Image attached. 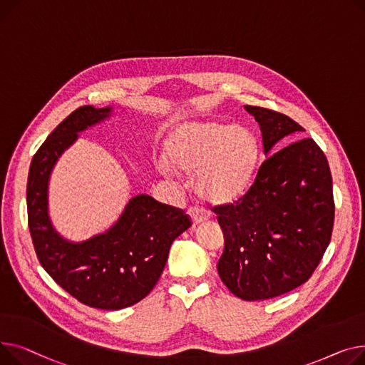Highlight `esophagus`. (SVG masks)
<instances>
[{
	"label": "esophagus",
	"mask_w": 365,
	"mask_h": 365,
	"mask_svg": "<svg viewBox=\"0 0 365 365\" xmlns=\"http://www.w3.org/2000/svg\"><path fill=\"white\" fill-rule=\"evenodd\" d=\"M188 217L191 218V222L192 225H199L205 221H207V215L202 210V209H197V207H190L188 209Z\"/></svg>",
	"instance_id": "esophagus-1"
}]
</instances>
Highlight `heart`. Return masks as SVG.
I'll return each instance as SVG.
<instances>
[{
	"label": "heart",
	"mask_w": 365,
	"mask_h": 365,
	"mask_svg": "<svg viewBox=\"0 0 365 365\" xmlns=\"http://www.w3.org/2000/svg\"><path fill=\"white\" fill-rule=\"evenodd\" d=\"M163 148L162 173L191 174L192 190L212 205L240 200L258 169V140L247 128L227 122L178 123L166 135Z\"/></svg>",
	"instance_id": "obj_1"
}]
</instances>
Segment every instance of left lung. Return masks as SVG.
Masks as SVG:
<instances>
[{"label":"left lung","instance_id":"8db88e82","mask_svg":"<svg viewBox=\"0 0 365 365\" xmlns=\"http://www.w3.org/2000/svg\"><path fill=\"white\" fill-rule=\"evenodd\" d=\"M245 109L259 123L265 156L284 137L305 131L286 115ZM331 185L323 150L302 138L267 158L237 203L217 209L225 240L217 268L231 293L262 301L308 280L331 239Z\"/></svg>","mask_w":365,"mask_h":365}]
</instances>
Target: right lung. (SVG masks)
<instances>
[{
  "label": "right lung",
  "mask_w": 365,
  "mask_h": 365,
  "mask_svg": "<svg viewBox=\"0 0 365 365\" xmlns=\"http://www.w3.org/2000/svg\"><path fill=\"white\" fill-rule=\"evenodd\" d=\"M113 116V107L82 106L64 119L35 153L28 175V220L38 259L53 280L79 302L107 311L131 307L153 290L170 245L191 227L181 209L138 195L104 232L72 242L48 212L53 169L79 133Z\"/></svg>",
  "instance_id": "right-lung-1"
}]
</instances>
